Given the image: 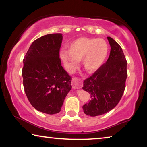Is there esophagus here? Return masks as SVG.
Wrapping results in <instances>:
<instances>
[{
  "label": "esophagus",
  "mask_w": 147,
  "mask_h": 147,
  "mask_svg": "<svg viewBox=\"0 0 147 147\" xmlns=\"http://www.w3.org/2000/svg\"><path fill=\"white\" fill-rule=\"evenodd\" d=\"M71 84L73 89H80L82 87V82L78 78H73L72 79Z\"/></svg>",
  "instance_id": "esophagus-1"
}]
</instances>
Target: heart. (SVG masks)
<instances>
[{"instance_id": "obj_1", "label": "heart", "mask_w": 147, "mask_h": 147, "mask_svg": "<svg viewBox=\"0 0 147 147\" xmlns=\"http://www.w3.org/2000/svg\"><path fill=\"white\" fill-rule=\"evenodd\" d=\"M109 46L103 39L86 37L74 39L69 45V50L61 49L59 58L69 73H73L82 59V65L89 73L98 70L106 61Z\"/></svg>"}]
</instances>
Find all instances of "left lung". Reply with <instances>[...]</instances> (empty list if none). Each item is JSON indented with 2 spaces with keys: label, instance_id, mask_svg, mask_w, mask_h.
I'll return each mask as SVG.
<instances>
[{
  "label": "left lung",
  "instance_id": "8db88e82",
  "mask_svg": "<svg viewBox=\"0 0 147 147\" xmlns=\"http://www.w3.org/2000/svg\"><path fill=\"white\" fill-rule=\"evenodd\" d=\"M107 38L111 47L108 60L84 81L82 89L91 98L82 108L84 113L91 117L103 115L115 108L125 89L127 61L121 46L110 37Z\"/></svg>",
  "mask_w": 147,
  "mask_h": 147
}]
</instances>
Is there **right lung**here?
<instances>
[{
    "mask_svg": "<svg viewBox=\"0 0 147 147\" xmlns=\"http://www.w3.org/2000/svg\"><path fill=\"white\" fill-rule=\"evenodd\" d=\"M61 34L37 39L23 59L22 76L26 95L35 109L44 113H59L71 89V77L61 66Z\"/></svg>",
    "mask_w": 147,
    "mask_h": 147,
    "instance_id": "add662e5",
    "label": "right lung"
}]
</instances>
